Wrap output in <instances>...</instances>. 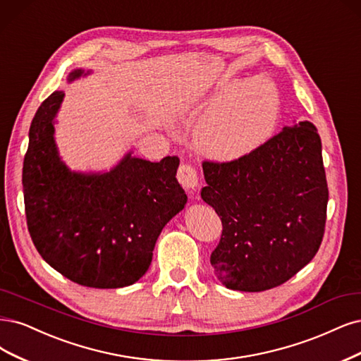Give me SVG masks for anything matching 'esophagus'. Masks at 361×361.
<instances>
[{
	"label": "esophagus",
	"instance_id": "obj_1",
	"mask_svg": "<svg viewBox=\"0 0 361 361\" xmlns=\"http://www.w3.org/2000/svg\"><path fill=\"white\" fill-rule=\"evenodd\" d=\"M178 180L185 190H195L198 186L197 170L190 164H180L178 169Z\"/></svg>",
	"mask_w": 361,
	"mask_h": 361
}]
</instances>
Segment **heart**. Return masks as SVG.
<instances>
[{"label": "heart", "instance_id": "1", "mask_svg": "<svg viewBox=\"0 0 361 361\" xmlns=\"http://www.w3.org/2000/svg\"><path fill=\"white\" fill-rule=\"evenodd\" d=\"M278 118L275 85L259 76L246 79L210 106L195 127V145L209 158H240L269 139Z\"/></svg>", "mask_w": 361, "mask_h": 361}]
</instances>
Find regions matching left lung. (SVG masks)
Instances as JSON below:
<instances>
[{"label": "left lung", "mask_w": 361, "mask_h": 361, "mask_svg": "<svg viewBox=\"0 0 361 361\" xmlns=\"http://www.w3.org/2000/svg\"><path fill=\"white\" fill-rule=\"evenodd\" d=\"M203 173L202 198L222 222L221 240L210 255L222 285L266 291L315 257L324 235L329 188L314 123L283 127L228 163L203 161Z\"/></svg>", "instance_id": "obj_1"}]
</instances>
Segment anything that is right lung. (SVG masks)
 <instances>
[{
	"instance_id": "right-lung-1",
	"label": "right lung",
	"mask_w": 361,
	"mask_h": 361,
	"mask_svg": "<svg viewBox=\"0 0 361 361\" xmlns=\"http://www.w3.org/2000/svg\"><path fill=\"white\" fill-rule=\"evenodd\" d=\"M85 74L73 70L68 82ZM62 98V91L49 95L30 127L22 170L28 231L46 263L67 279L128 287L151 266L159 233L188 200L176 179L179 158L151 163L128 152L107 173L71 171L54 137Z\"/></svg>"
}]
</instances>
